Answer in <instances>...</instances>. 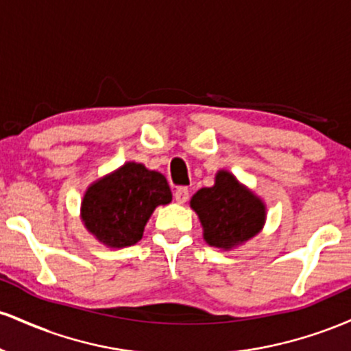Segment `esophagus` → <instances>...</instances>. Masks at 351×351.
I'll use <instances>...</instances> for the list:
<instances>
[{"mask_svg":"<svg viewBox=\"0 0 351 351\" xmlns=\"http://www.w3.org/2000/svg\"><path fill=\"white\" fill-rule=\"evenodd\" d=\"M189 198V191L186 186H180L175 189V201L178 204H184Z\"/></svg>","mask_w":351,"mask_h":351,"instance_id":"34e87169","label":"esophagus"}]
</instances>
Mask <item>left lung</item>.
Returning a JSON list of instances; mask_svg holds the SVG:
<instances>
[{"label":"left lung","instance_id":"left-lung-1","mask_svg":"<svg viewBox=\"0 0 351 351\" xmlns=\"http://www.w3.org/2000/svg\"><path fill=\"white\" fill-rule=\"evenodd\" d=\"M203 226L204 241L213 247H237L259 234L265 223V204L232 173H216L215 186L201 188L189 201Z\"/></svg>","mask_w":351,"mask_h":351}]
</instances>
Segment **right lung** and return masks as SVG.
Segmentation results:
<instances>
[{
    "label": "right lung",
    "mask_w": 351,
    "mask_h": 351,
    "mask_svg": "<svg viewBox=\"0 0 351 351\" xmlns=\"http://www.w3.org/2000/svg\"><path fill=\"white\" fill-rule=\"evenodd\" d=\"M170 201L171 189L162 173L128 162L87 188L80 217L102 244L127 247L142 239L155 208Z\"/></svg>",
    "instance_id": "right-lung-1"
}]
</instances>
